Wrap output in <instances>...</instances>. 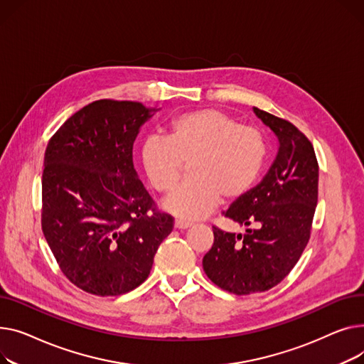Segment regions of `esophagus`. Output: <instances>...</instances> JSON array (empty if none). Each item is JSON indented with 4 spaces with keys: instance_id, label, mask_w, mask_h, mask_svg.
<instances>
[{
    "instance_id": "esophagus-1",
    "label": "esophagus",
    "mask_w": 364,
    "mask_h": 364,
    "mask_svg": "<svg viewBox=\"0 0 364 364\" xmlns=\"http://www.w3.org/2000/svg\"><path fill=\"white\" fill-rule=\"evenodd\" d=\"M192 225H194V223L188 222V220H183V219H176V222H175V228H178V229H188Z\"/></svg>"
}]
</instances>
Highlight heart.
<instances>
[{"instance_id": "heart-1", "label": "heart", "mask_w": 364, "mask_h": 364, "mask_svg": "<svg viewBox=\"0 0 364 364\" xmlns=\"http://www.w3.org/2000/svg\"><path fill=\"white\" fill-rule=\"evenodd\" d=\"M267 153V138L259 127L241 124L218 109H203L175 117L167 138L148 136L141 161L149 185L160 194L176 188L189 164L191 179L164 203L189 222L210 215L222 198L244 197L259 181Z\"/></svg>"}]
</instances>
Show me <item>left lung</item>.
I'll return each mask as SVG.
<instances>
[{
	"instance_id": "1",
	"label": "left lung",
	"mask_w": 364,
	"mask_h": 364,
	"mask_svg": "<svg viewBox=\"0 0 364 364\" xmlns=\"http://www.w3.org/2000/svg\"><path fill=\"white\" fill-rule=\"evenodd\" d=\"M274 132L279 151L263 181L223 211L247 233L213 226L215 242L204 255L208 279L235 295L263 292L284 281L310 240L317 205L318 164L309 138L277 116L254 107Z\"/></svg>"
}]
</instances>
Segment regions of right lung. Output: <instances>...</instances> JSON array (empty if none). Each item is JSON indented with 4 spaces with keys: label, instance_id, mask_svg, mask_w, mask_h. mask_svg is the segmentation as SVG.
I'll return each mask as SVG.
<instances>
[{
    "label": "right lung",
    "instance_id": "add662e5",
    "mask_svg": "<svg viewBox=\"0 0 364 364\" xmlns=\"http://www.w3.org/2000/svg\"><path fill=\"white\" fill-rule=\"evenodd\" d=\"M153 112L136 101L98 100L47 145L42 232L63 274L88 294L139 287L173 230V218L157 208L134 168V142Z\"/></svg>",
    "mask_w": 364,
    "mask_h": 364
}]
</instances>
